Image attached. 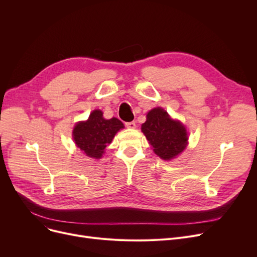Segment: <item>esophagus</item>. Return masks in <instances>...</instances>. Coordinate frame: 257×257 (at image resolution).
Returning <instances> with one entry per match:
<instances>
[{"mask_svg":"<svg viewBox=\"0 0 257 257\" xmlns=\"http://www.w3.org/2000/svg\"><path fill=\"white\" fill-rule=\"evenodd\" d=\"M126 127L130 128V129H134V128L137 127L136 121H129V123H126Z\"/></svg>","mask_w":257,"mask_h":257,"instance_id":"34e87169","label":"esophagus"}]
</instances>
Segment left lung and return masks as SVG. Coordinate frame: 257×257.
Masks as SVG:
<instances>
[{
  "mask_svg": "<svg viewBox=\"0 0 257 257\" xmlns=\"http://www.w3.org/2000/svg\"><path fill=\"white\" fill-rule=\"evenodd\" d=\"M142 131L152 146L154 153L164 160L176 158L187 146L188 134L183 124L173 119L160 107L148 112Z\"/></svg>",
  "mask_w": 257,
  "mask_h": 257,
  "instance_id": "1",
  "label": "left lung"
}]
</instances>
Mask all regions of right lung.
I'll list each match as a JSON object with an SVG mask.
<instances>
[{"instance_id":"1","label":"right lung","mask_w":257,"mask_h":257,"mask_svg":"<svg viewBox=\"0 0 257 257\" xmlns=\"http://www.w3.org/2000/svg\"><path fill=\"white\" fill-rule=\"evenodd\" d=\"M124 128V124L112 117L106 119L100 109L93 110L87 120L79 121L73 129V139L76 146L90 158H101L105 148L112 142L117 131Z\"/></svg>"}]
</instances>
